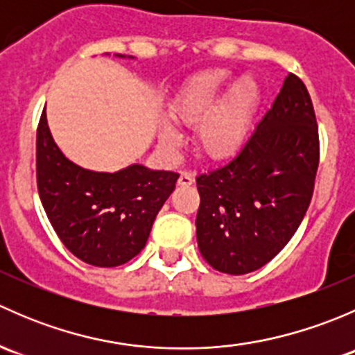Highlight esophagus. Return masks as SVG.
I'll return each mask as SVG.
<instances>
[{"label":"esophagus","mask_w":355,"mask_h":355,"mask_svg":"<svg viewBox=\"0 0 355 355\" xmlns=\"http://www.w3.org/2000/svg\"><path fill=\"white\" fill-rule=\"evenodd\" d=\"M194 184V175L189 173V171H182L180 177H178V185L182 187H189V185Z\"/></svg>","instance_id":"1"}]
</instances>
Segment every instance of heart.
I'll return each instance as SVG.
<instances>
[{"mask_svg": "<svg viewBox=\"0 0 355 355\" xmlns=\"http://www.w3.org/2000/svg\"><path fill=\"white\" fill-rule=\"evenodd\" d=\"M232 78L234 75L227 70L202 71L189 80L170 105L175 121L185 127L199 125L196 144L211 159L227 157L241 148L261 98L259 84L250 75L239 78L225 93ZM159 142L171 151L180 142V134L171 123H163Z\"/></svg>", "mask_w": 355, "mask_h": 355, "instance_id": "heart-1", "label": "heart"}]
</instances>
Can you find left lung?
Returning a JSON list of instances; mask_svg holds the SVG:
<instances>
[{
    "mask_svg": "<svg viewBox=\"0 0 355 355\" xmlns=\"http://www.w3.org/2000/svg\"><path fill=\"white\" fill-rule=\"evenodd\" d=\"M318 163L311 96L288 73L242 148L196 178V235L204 259L227 275H245L270 263L306 216Z\"/></svg>",
    "mask_w": 355,
    "mask_h": 355,
    "instance_id": "obj_1",
    "label": "left lung"
}]
</instances>
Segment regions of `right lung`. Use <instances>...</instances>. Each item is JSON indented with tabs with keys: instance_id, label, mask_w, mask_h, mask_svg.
<instances>
[{
	"instance_id": "1",
	"label": "right lung",
	"mask_w": 355,
	"mask_h": 355,
	"mask_svg": "<svg viewBox=\"0 0 355 355\" xmlns=\"http://www.w3.org/2000/svg\"><path fill=\"white\" fill-rule=\"evenodd\" d=\"M35 170L39 198L60 241L99 268L120 266L144 249L178 180V173L139 163L114 173L78 166L56 146L46 110L37 128Z\"/></svg>"
}]
</instances>
